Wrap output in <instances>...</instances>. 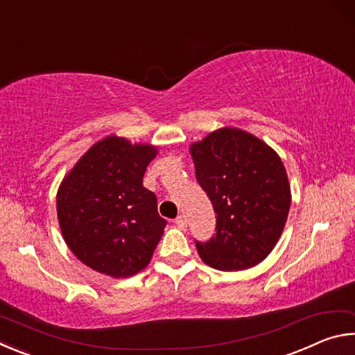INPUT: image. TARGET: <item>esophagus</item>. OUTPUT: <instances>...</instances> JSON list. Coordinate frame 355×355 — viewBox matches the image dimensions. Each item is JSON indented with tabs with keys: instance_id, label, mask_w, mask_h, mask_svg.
Masks as SVG:
<instances>
[{
	"instance_id": "1",
	"label": "esophagus",
	"mask_w": 355,
	"mask_h": 355,
	"mask_svg": "<svg viewBox=\"0 0 355 355\" xmlns=\"http://www.w3.org/2000/svg\"><path fill=\"white\" fill-rule=\"evenodd\" d=\"M175 224H177L180 228H184V227H186V216H184V214H180V216H177Z\"/></svg>"
}]
</instances>
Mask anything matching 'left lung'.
I'll use <instances>...</instances> for the list:
<instances>
[{"label":"left lung","mask_w":355,"mask_h":355,"mask_svg":"<svg viewBox=\"0 0 355 355\" xmlns=\"http://www.w3.org/2000/svg\"><path fill=\"white\" fill-rule=\"evenodd\" d=\"M197 182L213 203L216 235L197 241L203 263L244 271L271 254L286 224L291 188L280 156L248 131L224 127L191 144Z\"/></svg>","instance_id":"1"}]
</instances>
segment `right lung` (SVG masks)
Here are the masks:
<instances>
[{
  "label": "right lung",
  "mask_w": 355,
  "mask_h": 355,
  "mask_svg": "<svg viewBox=\"0 0 355 355\" xmlns=\"http://www.w3.org/2000/svg\"><path fill=\"white\" fill-rule=\"evenodd\" d=\"M158 148L111 135L64 177L56 196L65 244L81 263L114 279L147 268L167 222L142 178Z\"/></svg>",
  "instance_id": "obj_1"
}]
</instances>
